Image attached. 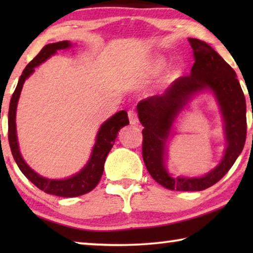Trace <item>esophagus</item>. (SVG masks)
I'll list each match as a JSON object with an SVG mask.
<instances>
[{"instance_id": "34e87169", "label": "esophagus", "mask_w": 253, "mask_h": 253, "mask_svg": "<svg viewBox=\"0 0 253 253\" xmlns=\"http://www.w3.org/2000/svg\"><path fill=\"white\" fill-rule=\"evenodd\" d=\"M127 116H129V121H130V124L131 126H137L138 122V116H137V113L134 112V110H129L127 112Z\"/></svg>"}]
</instances>
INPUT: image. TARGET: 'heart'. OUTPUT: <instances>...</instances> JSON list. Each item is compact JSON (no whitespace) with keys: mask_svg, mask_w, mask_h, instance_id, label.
<instances>
[{"mask_svg":"<svg viewBox=\"0 0 253 253\" xmlns=\"http://www.w3.org/2000/svg\"><path fill=\"white\" fill-rule=\"evenodd\" d=\"M166 67V60L164 57L157 56L152 57L151 60H148L146 63H145L143 67H141L137 72V79L139 82H145L148 81V79L155 77L160 72L164 70ZM179 70L177 68H169L164 76V81L166 83L172 82L174 79L178 77Z\"/></svg>","mask_w":253,"mask_h":253,"instance_id":"1","label":"heart"}]
</instances>
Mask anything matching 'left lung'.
<instances>
[{
  "mask_svg": "<svg viewBox=\"0 0 253 253\" xmlns=\"http://www.w3.org/2000/svg\"><path fill=\"white\" fill-rule=\"evenodd\" d=\"M195 54L190 76L178 78L161 95L137 105L143 129V159L148 172L165 188L176 191H202L219 182L243 151L247 138V102L234 69L202 40L189 38ZM210 90L216 98L224 121L226 148L216 168L203 176H172L165 166L168 144L174 123L188 102Z\"/></svg>",
  "mask_w": 253,
  "mask_h": 253,
  "instance_id": "8db88e82",
  "label": "left lung"
}]
</instances>
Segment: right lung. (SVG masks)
I'll list each match as a JSON object with an SVG mask.
<instances>
[{"label": "right lung", "mask_w": 253, "mask_h": 253, "mask_svg": "<svg viewBox=\"0 0 253 253\" xmlns=\"http://www.w3.org/2000/svg\"><path fill=\"white\" fill-rule=\"evenodd\" d=\"M72 47L70 41H58V42L48 43L44 46L39 54L26 65L24 69L22 76L19 77L18 84L13 92L10 100L9 106V115H8V138L10 148H11L12 157L15 159L17 166H18L20 171L33 183L37 188L42 190L49 195L58 196V197H78L85 195L98 185L103 172V166L108 153L112 150L114 143L117 137L119 131L129 124L127 119V113L126 110L114 114V115L103 122L96 133L95 144L92 148L91 157H89L87 164L79 170L77 174L70 176L63 179H51L43 177L33 170L29 165L26 164L22 157L19 151L18 138H17V129H16V112L18 100L22 92L23 85L27 78L34 72L38 65L43 63L48 58L56 54L57 50L69 49Z\"/></svg>", "instance_id": "1"}]
</instances>
